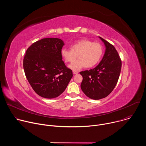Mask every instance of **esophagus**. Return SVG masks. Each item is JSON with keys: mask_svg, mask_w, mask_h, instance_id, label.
<instances>
[{"mask_svg": "<svg viewBox=\"0 0 146 146\" xmlns=\"http://www.w3.org/2000/svg\"><path fill=\"white\" fill-rule=\"evenodd\" d=\"M78 73V72H77V71H76V70H73V73L74 74H77Z\"/></svg>", "mask_w": 146, "mask_h": 146, "instance_id": "1", "label": "esophagus"}]
</instances>
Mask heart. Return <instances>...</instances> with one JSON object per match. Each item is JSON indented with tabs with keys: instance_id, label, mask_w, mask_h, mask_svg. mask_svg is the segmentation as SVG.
<instances>
[{
	"instance_id": "b5f03b06",
	"label": "heart",
	"mask_w": 146,
	"mask_h": 146,
	"mask_svg": "<svg viewBox=\"0 0 146 146\" xmlns=\"http://www.w3.org/2000/svg\"><path fill=\"white\" fill-rule=\"evenodd\" d=\"M61 55L67 63L72 64L76 59H78L70 66L73 70H80L85 66L91 68L96 65L99 62L103 52L102 46L99 43L81 39L70 46V50L62 48Z\"/></svg>"
}]
</instances>
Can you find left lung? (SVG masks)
I'll return each mask as SVG.
<instances>
[{"mask_svg": "<svg viewBox=\"0 0 146 146\" xmlns=\"http://www.w3.org/2000/svg\"><path fill=\"white\" fill-rule=\"evenodd\" d=\"M105 45L106 50L99 64L92 69L80 72L82 76L81 88L88 98L99 100L108 96L118 82L121 60L113 45L99 37Z\"/></svg>", "mask_w": 146, "mask_h": 146, "instance_id": "obj_1", "label": "left lung"}]
</instances>
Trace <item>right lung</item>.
Returning a JSON list of instances; mask_svg holds the SVG:
<instances>
[{"label": "right lung", "mask_w": 146, "mask_h": 146, "mask_svg": "<svg viewBox=\"0 0 146 146\" xmlns=\"http://www.w3.org/2000/svg\"><path fill=\"white\" fill-rule=\"evenodd\" d=\"M64 41L58 38H44L33 43L23 61L26 77L39 96L47 99L59 96L73 77L72 70L62 60Z\"/></svg>", "instance_id": "1"}]
</instances>
